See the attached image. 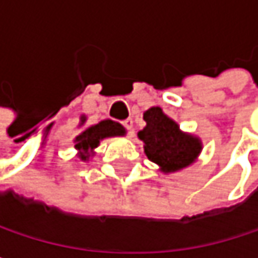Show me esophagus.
<instances>
[{
	"label": "esophagus",
	"instance_id": "34e87169",
	"mask_svg": "<svg viewBox=\"0 0 258 258\" xmlns=\"http://www.w3.org/2000/svg\"><path fill=\"white\" fill-rule=\"evenodd\" d=\"M122 125L125 127V128L128 130V133L130 134H133V119H125L124 122H122Z\"/></svg>",
	"mask_w": 258,
	"mask_h": 258
}]
</instances>
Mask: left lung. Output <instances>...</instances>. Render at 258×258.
Instances as JSON below:
<instances>
[{
	"label": "left lung",
	"instance_id": "obj_1",
	"mask_svg": "<svg viewBox=\"0 0 258 258\" xmlns=\"http://www.w3.org/2000/svg\"><path fill=\"white\" fill-rule=\"evenodd\" d=\"M146 127L139 131V139L145 143L146 157L160 166L164 173H173L192 164L202 152V140L192 134L180 131L160 107H151L143 113Z\"/></svg>",
	"mask_w": 258,
	"mask_h": 258
}]
</instances>
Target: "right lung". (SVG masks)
Masks as SVG:
<instances>
[{"label": "right lung", "instance_id": "obj_1", "mask_svg": "<svg viewBox=\"0 0 258 258\" xmlns=\"http://www.w3.org/2000/svg\"><path fill=\"white\" fill-rule=\"evenodd\" d=\"M86 121L85 116H82V124ZM125 134V128L119 124L115 122L112 119H106L101 121L95 125H91L86 130H83L79 136L75 139V148L79 151V158L82 161H86L94 149L100 145V142L106 137H115V136H124Z\"/></svg>", "mask_w": 258, "mask_h": 258}]
</instances>
